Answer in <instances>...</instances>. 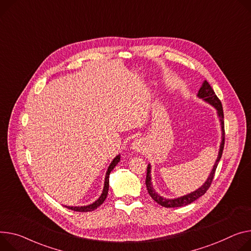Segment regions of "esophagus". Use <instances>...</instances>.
<instances>
[{"label":"esophagus","mask_w":251,"mask_h":251,"mask_svg":"<svg viewBox=\"0 0 251 251\" xmlns=\"http://www.w3.org/2000/svg\"><path fill=\"white\" fill-rule=\"evenodd\" d=\"M131 148L135 151H141L143 148V141L141 139H135L131 144Z\"/></svg>","instance_id":"obj_1"}]
</instances>
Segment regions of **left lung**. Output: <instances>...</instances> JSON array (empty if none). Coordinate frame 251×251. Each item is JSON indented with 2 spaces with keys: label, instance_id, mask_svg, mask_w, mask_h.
I'll use <instances>...</instances> for the list:
<instances>
[{
  "label": "left lung",
  "instance_id": "obj_1",
  "mask_svg": "<svg viewBox=\"0 0 251 251\" xmlns=\"http://www.w3.org/2000/svg\"><path fill=\"white\" fill-rule=\"evenodd\" d=\"M197 97L204 100L205 102L209 103L210 105H212L216 111H217V115L219 117L220 120V125H221V143H220V148H219V152H218V156L216 161L214 163V166L212 168V171L210 172V175L208 176L207 180L204 182V184L199 187L197 190L186 194L184 196H181L178 198H174V199H168V198H164L162 196L159 195L153 188L152 183H151V165L148 164L147 166V175H146V180H145V183H146V187L148 190L149 195L152 197V199L154 201H156L158 204H160L161 206L167 207V208H171V207H181V206H184V205H188L190 203H192L193 201L197 200L200 196L204 195L205 192L208 190V188L211 185V182L213 180L218 162L220 160V158L222 156V152H223V148H224V140H225V133H224V115H223V109H222V104L220 102V100L218 99V97L215 95L213 89L211 88V86L209 85V83L205 80L202 84V86L200 87L199 91H198V94Z\"/></svg>",
  "mask_w": 251,
  "mask_h": 251
}]
</instances>
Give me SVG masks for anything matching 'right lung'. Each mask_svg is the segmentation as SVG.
Listing matches in <instances>:
<instances>
[{"label":"right lung","instance_id":"add662e5","mask_svg":"<svg viewBox=\"0 0 251 251\" xmlns=\"http://www.w3.org/2000/svg\"><path fill=\"white\" fill-rule=\"evenodd\" d=\"M119 161H120V155H117L115 158L113 159V161H112L111 164L109 165L108 170H107V172H106V176H105L104 188H103L102 194L100 195V197H99L95 202H93L92 204L86 205V206H65V207H67L68 209L74 210V211H78V212H89V211H93V210H95L97 207H99L100 205L105 201V199H106V197H107V194H108V190H109V175H110L111 171L114 169V167H115V166L118 164Z\"/></svg>","mask_w":251,"mask_h":251}]
</instances>
